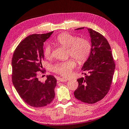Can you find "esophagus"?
Wrapping results in <instances>:
<instances>
[{
    "label": "esophagus",
    "instance_id": "esophagus-1",
    "mask_svg": "<svg viewBox=\"0 0 129 129\" xmlns=\"http://www.w3.org/2000/svg\"><path fill=\"white\" fill-rule=\"evenodd\" d=\"M57 80H58L59 81H61V82H64V81H68L69 79H64V78H60V77H59V78L57 79Z\"/></svg>",
    "mask_w": 129,
    "mask_h": 129
}]
</instances>
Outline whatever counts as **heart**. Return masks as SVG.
I'll list each match as a JSON object with an SVG mask.
<instances>
[{
    "label": "heart",
    "instance_id": "heart-1",
    "mask_svg": "<svg viewBox=\"0 0 129 129\" xmlns=\"http://www.w3.org/2000/svg\"><path fill=\"white\" fill-rule=\"evenodd\" d=\"M56 42L60 45L68 48V54L75 58L79 62H85L91 52V45L87 40L78 38L72 34L63 33L59 34L56 38ZM44 56L47 58L52 57V48L48 45L44 50ZM76 65L72 58L57 62L53 67V71L63 77H68L71 74L72 69Z\"/></svg>",
    "mask_w": 129,
    "mask_h": 129
}]
</instances>
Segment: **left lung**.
<instances>
[{"label": "left lung", "mask_w": 129, "mask_h": 129, "mask_svg": "<svg viewBox=\"0 0 129 129\" xmlns=\"http://www.w3.org/2000/svg\"><path fill=\"white\" fill-rule=\"evenodd\" d=\"M87 30L91 38V52L81 68L85 76L77 80L79 86L74 95L84 103L93 104L102 100L109 92L115 65L107 40L99 33L91 28Z\"/></svg>", "instance_id": "obj_1"}]
</instances>
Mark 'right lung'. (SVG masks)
Returning a JSON list of instances; mask_svg holds the SVG:
<instances>
[{
    "label": "right lung",
    "mask_w": 129,
    "mask_h": 129,
    "mask_svg": "<svg viewBox=\"0 0 129 129\" xmlns=\"http://www.w3.org/2000/svg\"><path fill=\"white\" fill-rule=\"evenodd\" d=\"M53 33L27 36L18 45L12 58L14 86L23 101L34 107L48 105L54 98L56 78L48 75L45 81L41 83L37 77L43 68L44 42Z\"/></svg>",
    "instance_id": "add662e5"
}]
</instances>
